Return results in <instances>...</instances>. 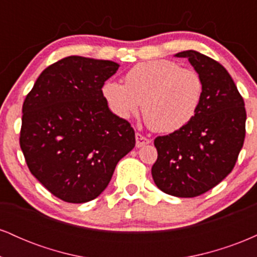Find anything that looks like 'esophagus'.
<instances>
[{
    "mask_svg": "<svg viewBox=\"0 0 257 257\" xmlns=\"http://www.w3.org/2000/svg\"><path fill=\"white\" fill-rule=\"evenodd\" d=\"M135 140H137V147H143L151 143V140H150L149 138L144 137L140 133H137V134H135Z\"/></svg>",
    "mask_w": 257,
    "mask_h": 257,
    "instance_id": "1",
    "label": "esophagus"
}]
</instances>
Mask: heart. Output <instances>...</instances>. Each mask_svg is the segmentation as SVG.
<instances>
[{"label": "heart", "mask_w": 257, "mask_h": 257, "mask_svg": "<svg viewBox=\"0 0 257 257\" xmlns=\"http://www.w3.org/2000/svg\"><path fill=\"white\" fill-rule=\"evenodd\" d=\"M204 82L192 69L180 67L166 59L144 61L133 66L124 84L107 81L102 95L108 108L119 118L143 114L155 132L173 133L185 126L198 110Z\"/></svg>", "instance_id": "b5f03b06"}]
</instances>
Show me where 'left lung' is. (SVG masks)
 I'll return each mask as SVG.
<instances>
[{
	"instance_id": "1",
	"label": "left lung",
	"mask_w": 257,
	"mask_h": 257,
	"mask_svg": "<svg viewBox=\"0 0 257 257\" xmlns=\"http://www.w3.org/2000/svg\"><path fill=\"white\" fill-rule=\"evenodd\" d=\"M187 58L204 82L198 110L190 122L172 134L157 137V161L152 178L170 196L192 198L211 190L232 172L245 138L244 100L229 73L214 59L196 51Z\"/></svg>"
}]
</instances>
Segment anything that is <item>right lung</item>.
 <instances>
[{
	"label": "right lung",
	"mask_w": 257,
	"mask_h": 257,
	"mask_svg": "<svg viewBox=\"0 0 257 257\" xmlns=\"http://www.w3.org/2000/svg\"><path fill=\"white\" fill-rule=\"evenodd\" d=\"M119 65L71 55L43 70L23 104L20 147L32 175L67 203L95 199L135 146L102 85Z\"/></svg>",
	"instance_id": "right-lung-1"
}]
</instances>
